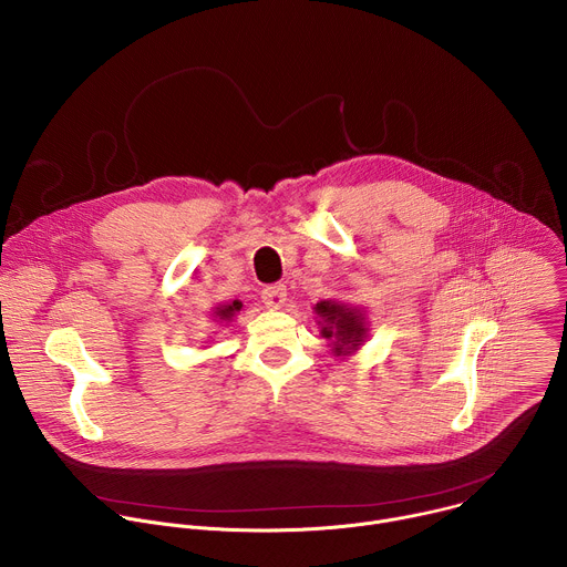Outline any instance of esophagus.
<instances>
[{
    "label": "esophagus",
    "instance_id": "obj_1",
    "mask_svg": "<svg viewBox=\"0 0 567 567\" xmlns=\"http://www.w3.org/2000/svg\"><path fill=\"white\" fill-rule=\"evenodd\" d=\"M262 300L267 307H282V302L287 300V287L285 285H269L262 289Z\"/></svg>",
    "mask_w": 567,
    "mask_h": 567
}]
</instances>
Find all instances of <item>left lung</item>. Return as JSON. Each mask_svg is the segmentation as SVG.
I'll return each instance as SVG.
<instances>
[{
	"label": "left lung",
	"instance_id": "obj_1",
	"mask_svg": "<svg viewBox=\"0 0 567 567\" xmlns=\"http://www.w3.org/2000/svg\"><path fill=\"white\" fill-rule=\"evenodd\" d=\"M316 313L326 318L328 328H322V334L328 339L337 337V352H346L359 346V341L363 339V320L361 313H357L354 309H348L346 305L339 302H318L316 305Z\"/></svg>",
	"mask_w": 567,
	"mask_h": 567
}]
</instances>
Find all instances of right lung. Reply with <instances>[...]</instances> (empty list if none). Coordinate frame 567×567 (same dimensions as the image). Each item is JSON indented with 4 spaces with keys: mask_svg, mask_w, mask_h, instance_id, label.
Returning <instances> with one entry per match:
<instances>
[{
    "mask_svg": "<svg viewBox=\"0 0 567 567\" xmlns=\"http://www.w3.org/2000/svg\"><path fill=\"white\" fill-rule=\"evenodd\" d=\"M239 307H241V302H239V300H233V305H224V309H217V313H219L221 318H230L233 311H239Z\"/></svg>",
    "mask_w": 567,
    "mask_h": 567,
    "instance_id": "right-lung-1",
    "label": "right lung"
}]
</instances>
